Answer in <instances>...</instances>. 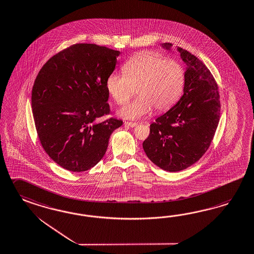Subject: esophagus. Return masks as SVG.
<instances>
[{"mask_svg":"<svg viewBox=\"0 0 254 254\" xmlns=\"http://www.w3.org/2000/svg\"><path fill=\"white\" fill-rule=\"evenodd\" d=\"M124 124L126 125V126H129V127H131V128H133V127H136L138 124L136 123H128V122H125Z\"/></svg>","mask_w":254,"mask_h":254,"instance_id":"34e87169","label":"esophagus"}]
</instances>
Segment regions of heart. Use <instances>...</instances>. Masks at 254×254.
<instances>
[{
  "instance_id": "obj_1",
  "label": "heart",
  "mask_w": 254,
  "mask_h": 254,
  "mask_svg": "<svg viewBox=\"0 0 254 254\" xmlns=\"http://www.w3.org/2000/svg\"><path fill=\"white\" fill-rule=\"evenodd\" d=\"M123 74L111 73L106 89L120 106L130 100L136 89L138 98L119 111L124 119L134 120L149 113L169 111L179 101L185 86V70L175 60L152 52H137L123 68Z\"/></svg>"
}]
</instances>
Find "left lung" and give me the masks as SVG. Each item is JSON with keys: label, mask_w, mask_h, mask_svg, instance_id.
<instances>
[{"label": "left lung", "mask_w": 254, "mask_h": 254, "mask_svg": "<svg viewBox=\"0 0 254 254\" xmlns=\"http://www.w3.org/2000/svg\"><path fill=\"white\" fill-rule=\"evenodd\" d=\"M171 46L162 44L168 51ZM177 50L187 65L183 95L150 125L143 143L150 160L169 172L187 169L203 156L215 135L221 108L218 86L208 68L188 51Z\"/></svg>", "instance_id": "left-lung-1"}]
</instances>
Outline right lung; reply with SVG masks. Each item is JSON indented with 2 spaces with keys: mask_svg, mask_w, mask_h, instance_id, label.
<instances>
[{
  "mask_svg": "<svg viewBox=\"0 0 254 254\" xmlns=\"http://www.w3.org/2000/svg\"><path fill=\"white\" fill-rule=\"evenodd\" d=\"M121 54L103 46L74 44L50 59L33 85L31 105L39 141L54 162L72 172L96 166L113 130L106 79Z\"/></svg>",
  "mask_w": 254,
  "mask_h": 254,
  "instance_id": "1",
  "label": "right lung"
}]
</instances>
